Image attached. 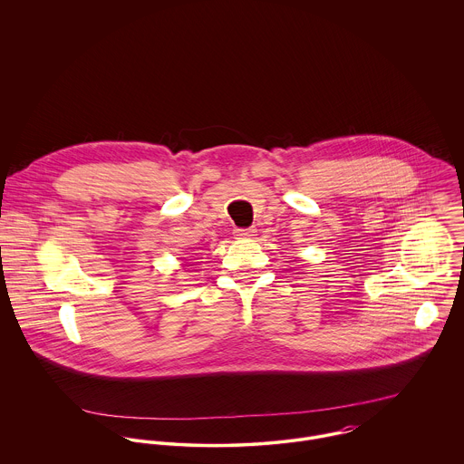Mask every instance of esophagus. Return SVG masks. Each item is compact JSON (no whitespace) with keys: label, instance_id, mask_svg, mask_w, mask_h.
<instances>
[{"label":"esophagus","instance_id":"esophagus-1","mask_svg":"<svg viewBox=\"0 0 464 464\" xmlns=\"http://www.w3.org/2000/svg\"><path fill=\"white\" fill-rule=\"evenodd\" d=\"M234 236H236L237 239H246V237L256 236V228H236V230H234Z\"/></svg>","mask_w":464,"mask_h":464}]
</instances>
